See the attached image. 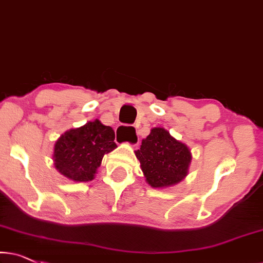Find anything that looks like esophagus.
Returning a JSON list of instances; mask_svg holds the SVG:
<instances>
[{
    "instance_id": "obj_1",
    "label": "esophagus",
    "mask_w": 263,
    "mask_h": 263,
    "mask_svg": "<svg viewBox=\"0 0 263 263\" xmlns=\"http://www.w3.org/2000/svg\"><path fill=\"white\" fill-rule=\"evenodd\" d=\"M116 140L119 142H128L134 146L139 140L138 130L130 125H120L116 129Z\"/></svg>"
}]
</instances>
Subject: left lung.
<instances>
[{"label":"left lung","instance_id":"1","mask_svg":"<svg viewBox=\"0 0 263 263\" xmlns=\"http://www.w3.org/2000/svg\"><path fill=\"white\" fill-rule=\"evenodd\" d=\"M146 181L154 189L180 182L187 176L191 151L163 128H153L135 152Z\"/></svg>","mask_w":263,"mask_h":263}]
</instances>
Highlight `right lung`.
<instances>
[{
  "mask_svg": "<svg viewBox=\"0 0 263 263\" xmlns=\"http://www.w3.org/2000/svg\"><path fill=\"white\" fill-rule=\"evenodd\" d=\"M115 132L100 120L70 129L57 140L53 161L60 174L73 181H91L104 154L117 147Z\"/></svg>",
  "mask_w": 263,
  "mask_h": 263,
  "instance_id": "right-lung-1",
  "label": "right lung"
}]
</instances>
